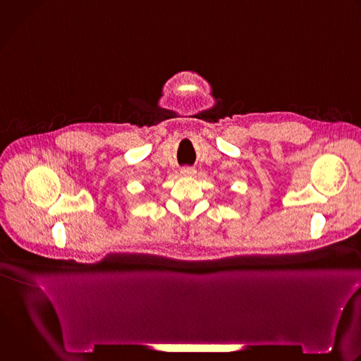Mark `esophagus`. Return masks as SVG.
<instances>
[{"mask_svg": "<svg viewBox=\"0 0 361 361\" xmlns=\"http://www.w3.org/2000/svg\"><path fill=\"white\" fill-rule=\"evenodd\" d=\"M181 174L185 176V177H190V176L195 174V170L191 169V167H184V169H181Z\"/></svg>", "mask_w": 361, "mask_h": 361, "instance_id": "obj_1", "label": "esophagus"}]
</instances>
